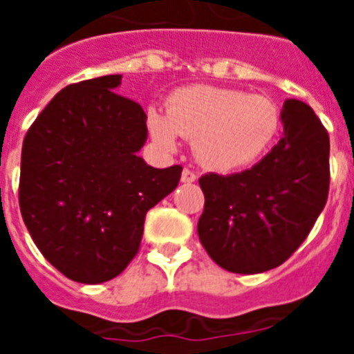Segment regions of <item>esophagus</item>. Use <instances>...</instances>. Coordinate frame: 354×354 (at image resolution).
Instances as JSON below:
<instances>
[{"label": "esophagus", "mask_w": 354, "mask_h": 354, "mask_svg": "<svg viewBox=\"0 0 354 354\" xmlns=\"http://www.w3.org/2000/svg\"><path fill=\"white\" fill-rule=\"evenodd\" d=\"M180 180H183L184 184L195 183V180H196V174H195V171H192V170H184L183 175H180Z\"/></svg>", "instance_id": "obj_1"}]
</instances>
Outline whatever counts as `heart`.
Segmentation results:
<instances>
[{
	"instance_id": "b5f03b06",
	"label": "heart",
	"mask_w": 354,
	"mask_h": 354,
	"mask_svg": "<svg viewBox=\"0 0 354 354\" xmlns=\"http://www.w3.org/2000/svg\"><path fill=\"white\" fill-rule=\"evenodd\" d=\"M277 106L264 95H246L234 88L195 84L175 90L167 115L147 109L150 136L168 150L177 138L193 140L204 167L230 171L253 162L270 145L278 129Z\"/></svg>"
}]
</instances>
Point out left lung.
Masks as SVG:
<instances>
[{"label": "left lung", "mask_w": 354, "mask_h": 354, "mask_svg": "<svg viewBox=\"0 0 354 354\" xmlns=\"http://www.w3.org/2000/svg\"><path fill=\"white\" fill-rule=\"evenodd\" d=\"M283 136L250 170L200 177L205 205L198 237L230 273L255 274L283 264L326 205L330 138L314 109L283 102Z\"/></svg>", "instance_id": "1"}]
</instances>
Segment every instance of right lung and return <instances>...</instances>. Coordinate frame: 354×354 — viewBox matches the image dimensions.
Listing matches in <instances>:
<instances>
[{"label": "right lung", "mask_w": 354, "mask_h": 354, "mask_svg": "<svg viewBox=\"0 0 354 354\" xmlns=\"http://www.w3.org/2000/svg\"><path fill=\"white\" fill-rule=\"evenodd\" d=\"M120 74L68 84L26 133L19 205L37 248L65 277L102 283L133 261L149 209L183 168H154L142 106L117 93Z\"/></svg>", "instance_id": "obj_1"}]
</instances>
